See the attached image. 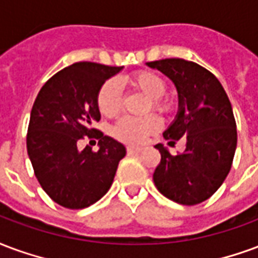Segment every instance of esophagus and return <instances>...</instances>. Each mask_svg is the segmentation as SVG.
I'll return each instance as SVG.
<instances>
[{"instance_id":"34e87169","label":"esophagus","mask_w":258,"mask_h":258,"mask_svg":"<svg viewBox=\"0 0 258 258\" xmlns=\"http://www.w3.org/2000/svg\"><path fill=\"white\" fill-rule=\"evenodd\" d=\"M126 151H127V154H139V152L142 151V148L132 147V146H129V147H126Z\"/></svg>"}]
</instances>
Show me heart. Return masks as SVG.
Here are the masks:
<instances>
[{"mask_svg": "<svg viewBox=\"0 0 258 258\" xmlns=\"http://www.w3.org/2000/svg\"><path fill=\"white\" fill-rule=\"evenodd\" d=\"M125 82L135 90L147 96L148 101L146 106L147 112L154 110L163 115H168L172 112L173 103L168 97L163 96L166 93V82L161 75H158L154 71L142 70L127 75ZM96 104L101 115L107 118H112L119 114L122 108V95L116 81L108 80L100 86L96 96ZM159 127H161V122L154 115L143 116V118L123 116L115 123L112 129V135L116 140L122 143L140 144L144 142L146 137L159 131Z\"/></svg>", "mask_w": 258, "mask_h": 258, "instance_id": "1", "label": "heart"}]
</instances>
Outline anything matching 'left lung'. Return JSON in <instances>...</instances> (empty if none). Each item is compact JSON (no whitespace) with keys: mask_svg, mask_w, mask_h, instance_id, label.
<instances>
[{"mask_svg":"<svg viewBox=\"0 0 258 258\" xmlns=\"http://www.w3.org/2000/svg\"><path fill=\"white\" fill-rule=\"evenodd\" d=\"M147 64L168 75L178 92L180 111L163 137L170 146L181 137L185 142L181 154L155 146L161 162L154 183L173 202L198 205L220 188L232 166L238 139L232 107L216 75L202 66L176 57Z\"/></svg>","mask_w":258,"mask_h":258,"instance_id":"left-lung-1","label":"left lung"}]
</instances>
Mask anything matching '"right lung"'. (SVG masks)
Wrapping results in <instances>:
<instances>
[{
  "label": "right lung",
  "instance_id": "add662e5",
  "mask_svg": "<svg viewBox=\"0 0 258 258\" xmlns=\"http://www.w3.org/2000/svg\"><path fill=\"white\" fill-rule=\"evenodd\" d=\"M121 69L74 63L50 77L34 101L27 152L42 189L63 208H88L104 197L126 154L121 143L93 127L100 119L97 92ZM86 136L99 140V152L78 148Z\"/></svg>",
  "mask_w": 258,
  "mask_h": 258
}]
</instances>
